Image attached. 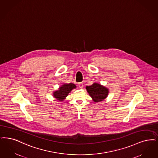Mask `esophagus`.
<instances>
[{
	"label": "esophagus",
	"instance_id": "obj_1",
	"mask_svg": "<svg viewBox=\"0 0 158 158\" xmlns=\"http://www.w3.org/2000/svg\"><path fill=\"white\" fill-rule=\"evenodd\" d=\"M78 86H79V88L82 89L83 88V85L82 83H79Z\"/></svg>",
	"mask_w": 158,
	"mask_h": 158
}]
</instances>
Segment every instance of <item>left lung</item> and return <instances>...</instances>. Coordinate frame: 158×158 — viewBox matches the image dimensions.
Masks as SVG:
<instances>
[{"label": "left lung", "mask_w": 158, "mask_h": 158, "mask_svg": "<svg viewBox=\"0 0 158 158\" xmlns=\"http://www.w3.org/2000/svg\"><path fill=\"white\" fill-rule=\"evenodd\" d=\"M86 89L90 97L92 98L93 101L95 102L104 100L109 94L108 89L98 83H94L91 86H87Z\"/></svg>", "instance_id": "left-lung-1"}]
</instances>
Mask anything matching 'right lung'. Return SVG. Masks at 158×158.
Wrapping results in <instances>:
<instances>
[{"mask_svg": "<svg viewBox=\"0 0 158 158\" xmlns=\"http://www.w3.org/2000/svg\"><path fill=\"white\" fill-rule=\"evenodd\" d=\"M76 88V85L73 83H65L62 85L57 90L53 92V95L58 101H63L71 90Z\"/></svg>", "mask_w": 158, "mask_h": 158, "instance_id": "obj_1", "label": "right lung"}]
</instances>
